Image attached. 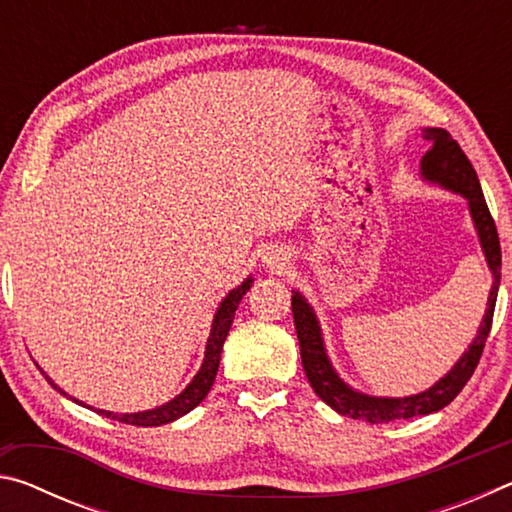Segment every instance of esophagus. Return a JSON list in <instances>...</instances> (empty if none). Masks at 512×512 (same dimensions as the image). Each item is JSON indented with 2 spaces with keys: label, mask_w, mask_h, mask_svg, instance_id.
<instances>
[{
  "label": "esophagus",
  "mask_w": 512,
  "mask_h": 512,
  "mask_svg": "<svg viewBox=\"0 0 512 512\" xmlns=\"http://www.w3.org/2000/svg\"><path fill=\"white\" fill-rule=\"evenodd\" d=\"M262 262L271 273H282V271H287V266H289V255H287V250L275 246V248L264 250Z\"/></svg>",
  "instance_id": "esophagus-1"
}]
</instances>
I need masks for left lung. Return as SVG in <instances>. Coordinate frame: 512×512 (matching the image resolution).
<instances>
[{
    "instance_id": "left-lung-1",
    "label": "left lung",
    "mask_w": 512,
    "mask_h": 512,
    "mask_svg": "<svg viewBox=\"0 0 512 512\" xmlns=\"http://www.w3.org/2000/svg\"><path fill=\"white\" fill-rule=\"evenodd\" d=\"M422 140L429 144L427 153L420 160V176L424 183L438 185L463 196L467 201V210H470L472 223L476 235H479V244L483 250L485 262L492 273V287L488 296V309H485L483 320L476 332L470 348L463 352L452 370L445 377H440L436 384L429 386L427 391L418 395L406 397H377L366 395L361 391H354L350 384L339 377L334 370L332 361L327 357L323 329H320L318 316L314 307L309 305L307 298L300 291H293L291 296V309H293V323H296V334L300 341V357L302 368L309 379L314 393L323 400L327 406H332L336 413L348 415L352 420H366L370 424L379 422H393V420H406L415 418V415H429L454 400V397L463 391L467 379L472 377L476 363L481 359L485 339H488L492 327V314H495V302L499 293V280H501V246L497 225L492 221L488 205L481 192L479 178L476 171L467 160L461 146L449 135L445 128H422Z\"/></svg>"
}]
</instances>
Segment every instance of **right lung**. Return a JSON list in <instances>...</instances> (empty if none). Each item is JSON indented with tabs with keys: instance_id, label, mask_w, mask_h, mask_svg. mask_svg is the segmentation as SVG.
Listing matches in <instances>:
<instances>
[{
	"instance_id": "right-lung-1",
	"label": "right lung",
	"mask_w": 512,
	"mask_h": 512,
	"mask_svg": "<svg viewBox=\"0 0 512 512\" xmlns=\"http://www.w3.org/2000/svg\"><path fill=\"white\" fill-rule=\"evenodd\" d=\"M253 287V277H246L244 282L239 284L237 289H232L228 296L221 300V305L216 307V314L212 320V329H210V336H207V343H205V357L201 368L194 375V379L189 381L187 388L180 395L173 397L167 404L162 406H155V409L149 411H137V413H112V411H103V409H94L99 415H106V418L112 420H119V422H126V424H135V427H160V424H169L173 420L183 418L192 409H196L198 404H201L207 393H210V388L214 384V377H216V370H219V361H221V350H223V343H225V336L230 332V325L232 320H235V311L239 307L241 298L246 296L248 289ZM42 375H45V370H40ZM45 379L49 381L51 386L56 388L60 395L69 397L63 388L58 384L51 381L49 375H45ZM69 400H74L76 404L85 406L83 402L76 400V397H69ZM92 409V406H90Z\"/></svg>"
}]
</instances>
